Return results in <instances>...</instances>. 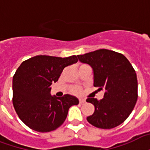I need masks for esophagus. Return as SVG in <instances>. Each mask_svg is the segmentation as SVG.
I'll return each mask as SVG.
<instances>
[{"mask_svg":"<svg viewBox=\"0 0 150 150\" xmlns=\"http://www.w3.org/2000/svg\"><path fill=\"white\" fill-rule=\"evenodd\" d=\"M86 102L85 99H79V103L80 104H83V103Z\"/></svg>","mask_w":150,"mask_h":150,"instance_id":"obj_1","label":"esophagus"}]
</instances>
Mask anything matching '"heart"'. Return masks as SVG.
I'll list each match as a JSON object with an SVG mask.
<instances>
[{
    "instance_id": "heart-1",
    "label": "heart",
    "mask_w": 150,
    "mask_h": 150,
    "mask_svg": "<svg viewBox=\"0 0 150 150\" xmlns=\"http://www.w3.org/2000/svg\"><path fill=\"white\" fill-rule=\"evenodd\" d=\"M71 93H74V94H79L82 92V90L81 88L78 87V86H74V87L71 88Z\"/></svg>"
}]
</instances>
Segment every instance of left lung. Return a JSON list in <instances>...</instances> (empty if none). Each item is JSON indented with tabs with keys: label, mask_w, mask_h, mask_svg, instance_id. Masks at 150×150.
<instances>
[{
	"label": "left lung",
	"mask_w": 150,
	"mask_h": 150,
	"mask_svg": "<svg viewBox=\"0 0 150 150\" xmlns=\"http://www.w3.org/2000/svg\"><path fill=\"white\" fill-rule=\"evenodd\" d=\"M80 62L93 68V86L104 90V98L86 101L94 105V112L86 120L101 129L116 127L127 120L138 99V80L134 69L123 54L101 49L78 56Z\"/></svg>",
	"instance_id": "left-lung-1"
}]
</instances>
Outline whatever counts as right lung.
Listing matches in <instances>:
<instances>
[{"label":"right lung","mask_w":150,"mask_h":150,"mask_svg":"<svg viewBox=\"0 0 150 150\" xmlns=\"http://www.w3.org/2000/svg\"><path fill=\"white\" fill-rule=\"evenodd\" d=\"M76 56L57 57L40 55L22 63L12 79V103L19 119L30 128L49 132L58 128L67 118L77 98L52 96L50 86L58 81L64 68L77 63Z\"/></svg>","instance_id":"add662e5"}]
</instances>
